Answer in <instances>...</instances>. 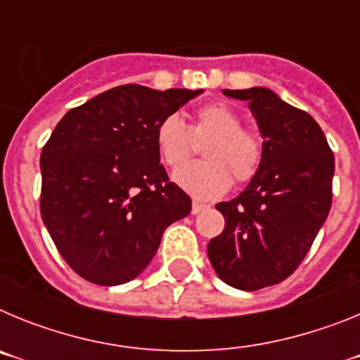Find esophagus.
Returning a JSON list of instances; mask_svg holds the SVG:
<instances>
[{
	"instance_id": "obj_1",
	"label": "esophagus",
	"mask_w": 360,
	"mask_h": 360,
	"mask_svg": "<svg viewBox=\"0 0 360 360\" xmlns=\"http://www.w3.org/2000/svg\"><path fill=\"white\" fill-rule=\"evenodd\" d=\"M205 209H207V205H203V203H200V202H193V207H191V212H193V214H198V212L205 211Z\"/></svg>"
}]
</instances>
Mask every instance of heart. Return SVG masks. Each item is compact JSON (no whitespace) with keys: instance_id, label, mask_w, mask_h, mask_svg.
<instances>
[{"instance_id":"b5f03b06","label":"heart","mask_w":360,"mask_h":360,"mask_svg":"<svg viewBox=\"0 0 360 360\" xmlns=\"http://www.w3.org/2000/svg\"><path fill=\"white\" fill-rule=\"evenodd\" d=\"M241 126L243 120L236 110L224 103H209L196 110L191 128L174 113L164 117L155 131V144L165 165L179 167L192 150L190 135L211 134L202 150L206 160L180 168L173 180L195 198L214 200L231 189L232 176L238 184H247L262 167V136Z\"/></svg>"}]
</instances>
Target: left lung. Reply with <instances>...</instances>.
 <instances>
[{
	"mask_svg": "<svg viewBox=\"0 0 360 360\" xmlns=\"http://www.w3.org/2000/svg\"><path fill=\"white\" fill-rule=\"evenodd\" d=\"M249 103L263 136L262 167L243 193L216 205L225 229L209 262L240 290L278 285L299 266L332 207L335 160L319 124L269 88L224 90Z\"/></svg>",
	"mask_w": 360,
	"mask_h": 360,
	"instance_id": "left-lung-1",
	"label": "left lung"
}]
</instances>
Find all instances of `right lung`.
Masks as SVG:
<instances>
[{
  "mask_svg": "<svg viewBox=\"0 0 360 360\" xmlns=\"http://www.w3.org/2000/svg\"><path fill=\"white\" fill-rule=\"evenodd\" d=\"M202 90L122 84L59 120L41 151V218L86 281L122 285L149 265L162 234L191 212L155 144L164 117Z\"/></svg>",
  "mask_w": 360,
  "mask_h": 360,
  "instance_id": "obj_1",
  "label": "right lung"
}]
</instances>
